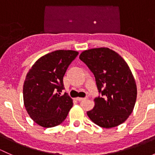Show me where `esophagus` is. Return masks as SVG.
Returning a JSON list of instances; mask_svg holds the SVG:
<instances>
[{"mask_svg": "<svg viewBox=\"0 0 155 155\" xmlns=\"http://www.w3.org/2000/svg\"><path fill=\"white\" fill-rule=\"evenodd\" d=\"M87 97H85V98H82V97H76V100L77 101H83V100H85V99H87Z\"/></svg>", "mask_w": 155, "mask_h": 155, "instance_id": "34e87169", "label": "esophagus"}]
</instances>
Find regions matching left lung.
<instances>
[{
  "label": "left lung",
  "mask_w": 155,
  "mask_h": 155,
  "mask_svg": "<svg viewBox=\"0 0 155 155\" xmlns=\"http://www.w3.org/2000/svg\"><path fill=\"white\" fill-rule=\"evenodd\" d=\"M79 59L94 73L101 97L87 112L97 125L104 128L117 127L127 119L137 101V89L130 69L121 55L109 48L85 50Z\"/></svg>",
  "instance_id": "obj_1"
}]
</instances>
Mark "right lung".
<instances>
[{"instance_id":"right-lung-1","label":"right lung","mask_w":155,"mask_h":155,"mask_svg":"<svg viewBox=\"0 0 155 155\" xmlns=\"http://www.w3.org/2000/svg\"><path fill=\"white\" fill-rule=\"evenodd\" d=\"M73 50H57L39 58L27 73L23 85V99L33 121L43 127L61 124L73 107L67 93L61 96L63 77L78 55Z\"/></svg>"}]
</instances>
